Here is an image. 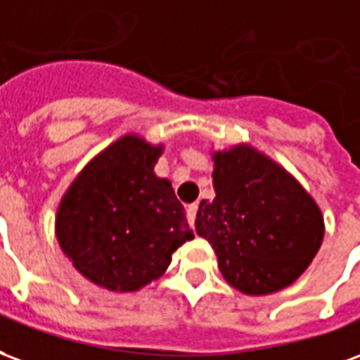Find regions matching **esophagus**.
<instances>
[{
    "instance_id": "1",
    "label": "esophagus",
    "mask_w": 360,
    "mask_h": 360,
    "mask_svg": "<svg viewBox=\"0 0 360 360\" xmlns=\"http://www.w3.org/2000/svg\"><path fill=\"white\" fill-rule=\"evenodd\" d=\"M198 209H199L198 203H191V205H188V209H186V211H188V220H190V224H193V222H195V217H198Z\"/></svg>"
}]
</instances>
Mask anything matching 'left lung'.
Wrapping results in <instances>:
<instances>
[{"label":"left lung","instance_id":"left-lung-1","mask_svg":"<svg viewBox=\"0 0 360 360\" xmlns=\"http://www.w3.org/2000/svg\"><path fill=\"white\" fill-rule=\"evenodd\" d=\"M214 199L199 203L195 232L214 249L230 285L266 295L293 284L324 238L314 199L278 162L249 146L212 155Z\"/></svg>","mask_w":360,"mask_h":360}]
</instances>
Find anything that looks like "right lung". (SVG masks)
Listing matches in <instances>:
<instances>
[{"instance_id":"add662e5","label":"right lung","mask_w":360,"mask_h":360,"mask_svg":"<svg viewBox=\"0 0 360 360\" xmlns=\"http://www.w3.org/2000/svg\"><path fill=\"white\" fill-rule=\"evenodd\" d=\"M162 146L124 136L70 186L55 219L63 253L82 276L111 291H136L162 276L193 240L184 205L153 167Z\"/></svg>"}]
</instances>
